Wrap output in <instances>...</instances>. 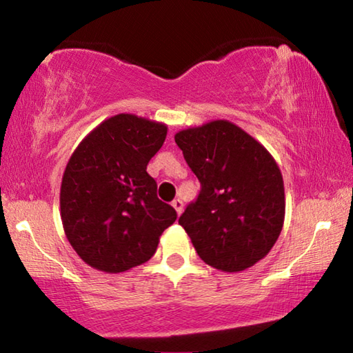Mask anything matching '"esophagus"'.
<instances>
[{"mask_svg":"<svg viewBox=\"0 0 353 353\" xmlns=\"http://www.w3.org/2000/svg\"><path fill=\"white\" fill-rule=\"evenodd\" d=\"M171 205L174 207V210H176L177 214L182 213V210H183V202H182L181 199H174V201L171 202Z\"/></svg>","mask_w":353,"mask_h":353,"instance_id":"obj_1","label":"esophagus"}]
</instances>
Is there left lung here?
<instances>
[{
    "label": "left lung",
    "mask_w": 353,
    "mask_h": 353,
    "mask_svg": "<svg viewBox=\"0 0 353 353\" xmlns=\"http://www.w3.org/2000/svg\"><path fill=\"white\" fill-rule=\"evenodd\" d=\"M201 182L179 218L208 266L241 272L270 254L285 221L283 177L271 152L227 119L174 135Z\"/></svg>",
    "instance_id": "8db88e82"
}]
</instances>
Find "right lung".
<instances>
[{
    "label": "right lung",
    "mask_w": 353,
    "mask_h": 353,
    "mask_svg": "<svg viewBox=\"0 0 353 353\" xmlns=\"http://www.w3.org/2000/svg\"><path fill=\"white\" fill-rule=\"evenodd\" d=\"M166 132L165 123L118 113L71 154L61 185L62 225L71 248L94 270L118 274L148 261L176 221L146 172Z\"/></svg>",
    "instance_id": "add662e5"
}]
</instances>
